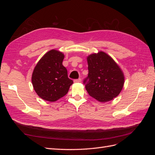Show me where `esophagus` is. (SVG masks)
Here are the masks:
<instances>
[{
    "instance_id": "1",
    "label": "esophagus",
    "mask_w": 155,
    "mask_h": 155,
    "mask_svg": "<svg viewBox=\"0 0 155 155\" xmlns=\"http://www.w3.org/2000/svg\"><path fill=\"white\" fill-rule=\"evenodd\" d=\"M81 81V78H79V79H74V83H79Z\"/></svg>"
}]
</instances>
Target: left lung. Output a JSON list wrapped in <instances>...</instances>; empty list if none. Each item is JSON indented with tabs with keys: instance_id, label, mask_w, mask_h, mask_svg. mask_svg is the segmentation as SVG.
<instances>
[{
	"instance_id": "8db88e82",
	"label": "left lung",
	"mask_w": 155,
	"mask_h": 155,
	"mask_svg": "<svg viewBox=\"0 0 155 155\" xmlns=\"http://www.w3.org/2000/svg\"><path fill=\"white\" fill-rule=\"evenodd\" d=\"M88 76L83 83L88 94L100 102L112 100L119 95L124 84V75L110 56L104 51L87 57Z\"/></svg>"
}]
</instances>
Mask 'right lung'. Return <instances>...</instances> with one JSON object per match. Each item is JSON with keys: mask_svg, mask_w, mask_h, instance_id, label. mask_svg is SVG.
Wrapping results in <instances>:
<instances>
[{"mask_svg": "<svg viewBox=\"0 0 155 155\" xmlns=\"http://www.w3.org/2000/svg\"><path fill=\"white\" fill-rule=\"evenodd\" d=\"M64 54L56 50L46 53L32 73L31 82L35 92L44 100L54 102L68 92L73 81L68 78L63 65Z\"/></svg>", "mask_w": 155, "mask_h": 155, "instance_id": "right-lung-1", "label": "right lung"}]
</instances>
